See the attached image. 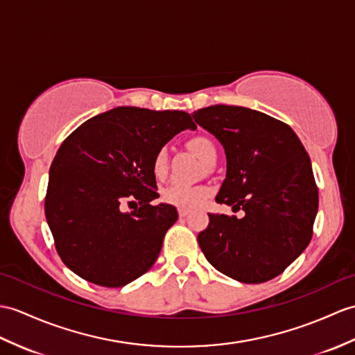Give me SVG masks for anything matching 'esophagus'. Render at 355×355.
Returning a JSON list of instances; mask_svg holds the SVG:
<instances>
[{"mask_svg": "<svg viewBox=\"0 0 355 355\" xmlns=\"http://www.w3.org/2000/svg\"><path fill=\"white\" fill-rule=\"evenodd\" d=\"M189 215V210H184V209H180L178 210V216L180 218H186Z\"/></svg>", "mask_w": 355, "mask_h": 355, "instance_id": "esophagus-1", "label": "esophagus"}]
</instances>
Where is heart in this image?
Segmentation results:
<instances>
[{
    "label": "heart",
    "mask_w": 355,
    "mask_h": 355,
    "mask_svg": "<svg viewBox=\"0 0 355 355\" xmlns=\"http://www.w3.org/2000/svg\"><path fill=\"white\" fill-rule=\"evenodd\" d=\"M189 150L204 163L216 160V146L209 137L195 136L189 139ZM169 155L166 148H160L153 159V174L163 178L168 172ZM163 201L180 209H195L209 196V189L204 186H191L183 183H172L163 189Z\"/></svg>",
    "instance_id": "1"
}]
</instances>
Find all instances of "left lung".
Wrapping results in <instances>:
<instances>
[{
  "label": "left lung",
  "mask_w": 355,
  "mask_h": 355,
  "mask_svg": "<svg viewBox=\"0 0 355 355\" xmlns=\"http://www.w3.org/2000/svg\"><path fill=\"white\" fill-rule=\"evenodd\" d=\"M222 144L227 177L216 202L243 210L209 215L198 243L213 268L241 283L269 282L307 248L319 195L310 157L287 123L237 105L193 112Z\"/></svg>",
  "instance_id": "left-lung-1"
}]
</instances>
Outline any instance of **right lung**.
<instances>
[{
	"label": "right lung",
	"mask_w": 355,
	"mask_h": 355,
	"mask_svg": "<svg viewBox=\"0 0 355 355\" xmlns=\"http://www.w3.org/2000/svg\"><path fill=\"white\" fill-rule=\"evenodd\" d=\"M196 128L180 110L116 107L63 140L49 168L45 216L57 254L89 283L122 287L157 260L178 218L159 198L153 159L181 130ZM135 207L123 212L125 205Z\"/></svg>",
	"instance_id": "add662e5"
}]
</instances>
